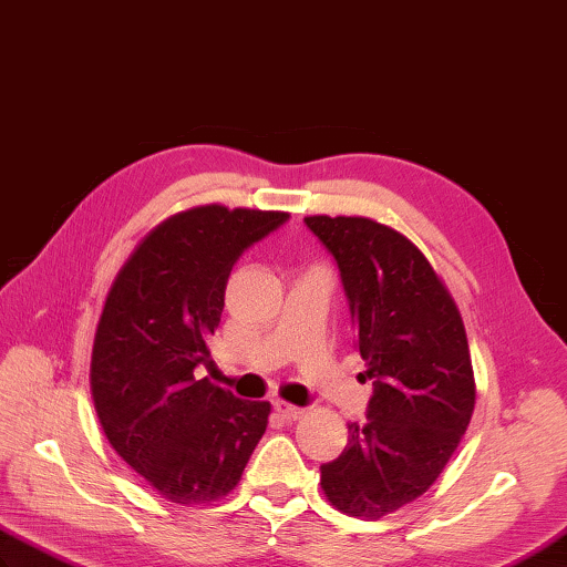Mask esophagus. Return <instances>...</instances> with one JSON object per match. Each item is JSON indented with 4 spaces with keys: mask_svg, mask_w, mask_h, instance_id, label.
<instances>
[{
    "mask_svg": "<svg viewBox=\"0 0 567 567\" xmlns=\"http://www.w3.org/2000/svg\"><path fill=\"white\" fill-rule=\"evenodd\" d=\"M274 410L279 412V417L286 420V422H296L298 417H303V408H296V405H291V402H286V400H276L274 402Z\"/></svg>",
    "mask_w": 567,
    "mask_h": 567,
    "instance_id": "obj_1",
    "label": "esophagus"
}]
</instances>
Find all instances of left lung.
Instances as JSON below:
<instances>
[{
	"label": "left lung",
	"mask_w": 567,
	"mask_h": 567,
	"mask_svg": "<svg viewBox=\"0 0 567 567\" xmlns=\"http://www.w3.org/2000/svg\"><path fill=\"white\" fill-rule=\"evenodd\" d=\"M334 257L357 349L373 383L367 424L320 465L324 497L349 517L379 519L417 499L468 430L475 381L454 298L405 235L371 218L310 216Z\"/></svg>",
	"instance_id": "8db88e82"
}]
</instances>
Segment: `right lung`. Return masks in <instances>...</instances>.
Here are the masks:
<instances>
[{"mask_svg": "<svg viewBox=\"0 0 567 567\" xmlns=\"http://www.w3.org/2000/svg\"><path fill=\"white\" fill-rule=\"evenodd\" d=\"M288 220L281 210L198 206L150 233L106 296L92 349V398L113 451L150 487L204 505L240 483L269 402L235 398L196 369L243 251Z\"/></svg>", "mask_w": 567, "mask_h": 567, "instance_id": "right-lung-1", "label": "right lung"}]
</instances>
